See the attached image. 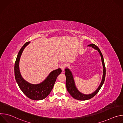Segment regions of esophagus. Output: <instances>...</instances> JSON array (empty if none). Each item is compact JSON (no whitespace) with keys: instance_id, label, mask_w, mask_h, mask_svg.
I'll use <instances>...</instances> for the list:
<instances>
[{"instance_id":"esophagus-1","label":"esophagus","mask_w":123,"mask_h":123,"mask_svg":"<svg viewBox=\"0 0 123 123\" xmlns=\"http://www.w3.org/2000/svg\"><path fill=\"white\" fill-rule=\"evenodd\" d=\"M66 67V65L65 64H62L61 65H60V68L61 69H62V71H64V69H65Z\"/></svg>"}]
</instances>
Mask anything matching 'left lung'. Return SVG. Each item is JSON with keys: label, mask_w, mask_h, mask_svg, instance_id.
Masks as SVG:
<instances>
[{"label": "left lung", "mask_w": 123, "mask_h": 123, "mask_svg": "<svg viewBox=\"0 0 123 123\" xmlns=\"http://www.w3.org/2000/svg\"><path fill=\"white\" fill-rule=\"evenodd\" d=\"M88 46L92 47L93 48L99 51V52L100 53V55H101V57L102 62V64H103V78H102V82H101L99 86L98 87V88L93 93L90 94L86 95V94H83V93L80 92L77 90V89H76V87L75 86L74 81L72 73L68 68H65V74L66 75V87H67V90L68 92L74 99L79 100H81V101L89 100L90 99H91L93 97H94L99 92V90L101 88L103 84L104 83V81L105 80V77H106V67H105V65L104 58H103V55L101 53L100 49L98 48V47L96 45H95L94 44H91L90 45H89Z\"/></svg>", "instance_id": "left-lung-1"}]
</instances>
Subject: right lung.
I'll list each match as a JSON object with an SVG mask.
<instances>
[{
	"label": "right lung",
	"instance_id": "obj_1",
	"mask_svg": "<svg viewBox=\"0 0 123 123\" xmlns=\"http://www.w3.org/2000/svg\"><path fill=\"white\" fill-rule=\"evenodd\" d=\"M30 43L26 42L20 49L17 55L14 64V76L19 88L28 98L33 100H40L45 99L53 89L57 76L61 73V68L54 70L41 83L37 85L31 84L23 79L19 69V62L20 56L25 48Z\"/></svg>",
	"mask_w": 123,
	"mask_h": 123
}]
</instances>
